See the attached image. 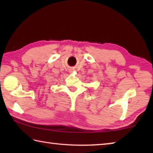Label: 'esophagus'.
<instances>
[{
  "instance_id": "34e87169",
  "label": "esophagus",
  "mask_w": 153,
  "mask_h": 153,
  "mask_svg": "<svg viewBox=\"0 0 153 153\" xmlns=\"http://www.w3.org/2000/svg\"><path fill=\"white\" fill-rule=\"evenodd\" d=\"M74 71H75L74 69H70V71H71V72H74Z\"/></svg>"
}]
</instances>
